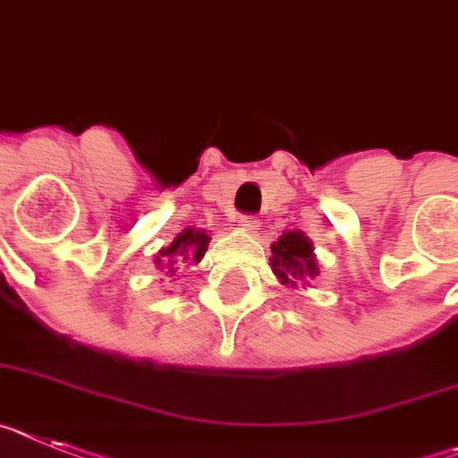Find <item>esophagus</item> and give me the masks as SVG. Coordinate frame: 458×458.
<instances>
[{
  "label": "esophagus",
  "instance_id": "obj_1",
  "mask_svg": "<svg viewBox=\"0 0 458 458\" xmlns=\"http://www.w3.org/2000/svg\"><path fill=\"white\" fill-rule=\"evenodd\" d=\"M240 225L244 230H249V233H256V230L260 228V218H258L256 214H242Z\"/></svg>",
  "mask_w": 458,
  "mask_h": 458
}]
</instances>
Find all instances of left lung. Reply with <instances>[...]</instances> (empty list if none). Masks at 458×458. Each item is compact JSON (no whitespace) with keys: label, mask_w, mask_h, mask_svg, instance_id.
Masks as SVG:
<instances>
[{"label":"left lung","mask_w":458,"mask_h":458,"mask_svg":"<svg viewBox=\"0 0 458 458\" xmlns=\"http://www.w3.org/2000/svg\"><path fill=\"white\" fill-rule=\"evenodd\" d=\"M272 267L284 284H293L290 278L316 276V260H313V246L301 233L290 230L278 242L272 244Z\"/></svg>","instance_id":"8db88e82"}]
</instances>
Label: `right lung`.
Masks as SVG:
<instances>
[{"mask_svg":"<svg viewBox=\"0 0 458 458\" xmlns=\"http://www.w3.org/2000/svg\"><path fill=\"white\" fill-rule=\"evenodd\" d=\"M207 244H209V234L205 230H196V228H186L184 233H180L174 237L173 244L168 249H163L161 256L168 260V265L180 260H193L198 262L207 251ZM161 262V260H157ZM173 272V269H170Z\"/></svg>","mask_w":458,"mask_h":458,"instance_id":"right-lung-1","label":"right lung"}]
</instances>
